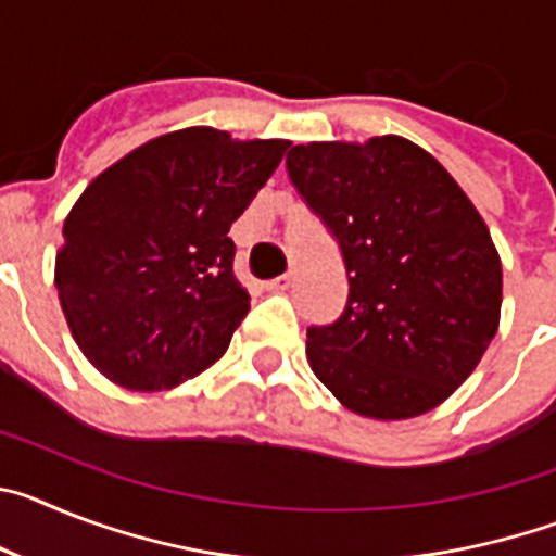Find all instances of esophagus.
I'll list each match as a JSON object with an SVG mask.
<instances>
[{"instance_id":"esophagus-1","label":"esophagus","mask_w":556,"mask_h":556,"mask_svg":"<svg viewBox=\"0 0 556 556\" xmlns=\"http://www.w3.org/2000/svg\"><path fill=\"white\" fill-rule=\"evenodd\" d=\"M292 283H294V275L287 273V275H278V278H273V281H267V289L269 292H287Z\"/></svg>"}]
</instances>
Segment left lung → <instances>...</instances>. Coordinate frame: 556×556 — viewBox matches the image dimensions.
I'll list each match as a JSON object with an SVG mask.
<instances>
[{
    "instance_id": "obj_1",
    "label": "left lung",
    "mask_w": 556,
    "mask_h": 556,
    "mask_svg": "<svg viewBox=\"0 0 556 556\" xmlns=\"http://www.w3.org/2000/svg\"><path fill=\"white\" fill-rule=\"evenodd\" d=\"M287 172L337 236L351 287L337 323L308 328L314 376L372 420L440 406L501 320V258L476 205L401 136L298 144Z\"/></svg>"
}]
</instances>
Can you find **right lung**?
<instances>
[{"label": "right lung", "instance_id": "add662e5", "mask_svg": "<svg viewBox=\"0 0 556 556\" xmlns=\"http://www.w3.org/2000/svg\"><path fill=\"white\" fill-rule=\"evenodd\" d=\"M287 150L184 127L86 186L63 223L55 287L77 348L113 384L169 390L228 351L250 308L228 230Z\"/></svg>", "mask_w": 556, "mask_h": 556}]
</instances>
